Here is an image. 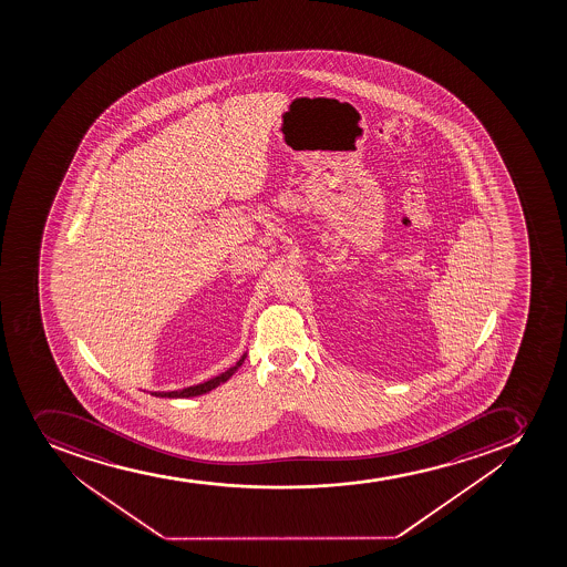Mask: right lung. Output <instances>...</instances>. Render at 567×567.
Returning <instances> with one entry per match:
<instances>
[{
	"mask_svg": "<svg viewBox=\"0 0 567 567\" xmlns=\"http://www.w3.org/2000/svg\"><path fill=\"white\" fill-rule=\"evenodd\" d=\"M246 360V353H244V357H241L238 362H236L233 368H229V370L224 371L221 375L214 377V379H210V381L202 382V384H196V386H188L183 388V390H175V392H152V395H155V398H169V399H179V398H196V395H203V393L210 392V390H214V388H218L219 384H224V382L229 381L230 377H233V373H235L238 368H240L241 362Z\"/></svg>",
	"mask_w": 567,
	"mask_h": 567,
	"instance_id": "add662e5",
	"label": "right lung"
}]
</instances>
